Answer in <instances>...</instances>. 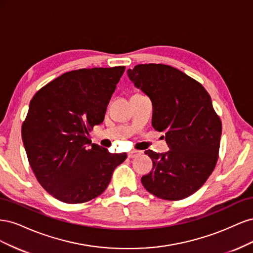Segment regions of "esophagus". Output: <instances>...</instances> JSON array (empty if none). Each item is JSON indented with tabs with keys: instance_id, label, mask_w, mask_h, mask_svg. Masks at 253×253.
I'll list each match as a JSON object with an SVG mask.
<instances>
[{
	"instance_id": "1",
	"label": "esophagus",
	"mask_w": 253,
	"mask_h": 253,
	"mask_svg": "<svg viewBox=\"0 0 253 253\" xmlns=\"http://www.w3.org/2000/svg\"><path fill=\"white\" fill-rule=\"evenodd\" d=\"M141 154L140 151H133V152H129L127 154V157L128 158H135L137 156H139Z\"/></svg>"
}]
</instances>
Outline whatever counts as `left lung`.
<instances>
[{"mask_svg": "<svg viewBox=\"0 0 253 253\" xmlns=\"http://www.w3.org/2000/svg\"><path fill=\"white\" fill-rule=\"evenodd\" d=\"M127 76L150 97L152 126L165 133L170 149L144 152L153 169L142 185L163 200H183L204 185L218 159L221 121L211 97L200 82L169 65L138 64Z\"/></svg>", "mask_w": 253, "mask_h": 253, "instance_id": "8db88e82", "label": "left lung"}]
</instances>
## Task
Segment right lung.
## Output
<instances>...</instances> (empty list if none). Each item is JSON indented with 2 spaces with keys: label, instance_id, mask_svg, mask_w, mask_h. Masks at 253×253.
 <instances>
[{
  "label": "right lung",
  "instance_id": "right-lung-1",
  "mask_svg": "<svg viewBox=\"0 0 253 253\" xmlns=\"http://www.w3.org/2000/svg\"><path fill=\"white\" fill-rule=\"evenodd\" d=\"M125 66L81 68L39 89L22 125V139L40 185L57 200L81 204L100 195L126 153L91 143Z\"/></svg>",
  "mask_w": 253,
  "mask_h": 253
}]
</instances>
